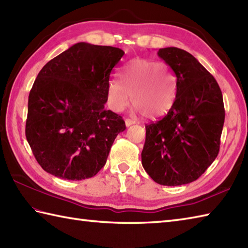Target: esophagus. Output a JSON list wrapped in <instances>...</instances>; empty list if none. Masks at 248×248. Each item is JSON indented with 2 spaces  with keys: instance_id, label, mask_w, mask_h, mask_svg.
<instances>
[{
  "instance_id": "1",
  "label": "esophagus",
  "mask_w": 248,
  "mask_h": 248,
  "mask_svg": "<svg viewBox=\"0 0 248 248\" xmlns=\"http://www.w3.org/2000/svg\"><path fill=\"white\" fill-rule=\"evenodd\" d=\"M135 123H136V121L130 120V119H125V125H126V126H130V125L135 124Z\"/></svg>"
}]
</instances>
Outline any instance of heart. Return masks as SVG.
I'll return each instance as SVG.
<instances>
[{
    "label": "heart",
    "instance_id": "heart-1",
    "mask_svg": "<svg viewBox=\"0 0 248 248\" xmlns=\"http://www.w3.org/2000/svg\"><path fill=\"white\" fill-rule=\"evenodd\" d=\"M121 83L111 80L108 104L112 110L123 111L132 101L135 110L146 118H156L170 109L176 97V77L166 63L133 59L120 72Z\"/></svg>",
    "mask_w": 248,
    "mask_h": 248
}]
</instances>
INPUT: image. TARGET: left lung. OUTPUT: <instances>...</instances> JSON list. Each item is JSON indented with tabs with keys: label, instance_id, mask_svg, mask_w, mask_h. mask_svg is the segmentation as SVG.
Masks as SVG:
<instances>
[{
	"label": "left lung",
	"instance_id": "1",
	"mask_svg": "<svg viewBox=\"0 0 248 248\" xmlns=\"http://www.w3.org/2000/svg\"><path fill=\"white\" fill-rule=\"evenodd\" d=\"M175 72L176 98L165 116L146 125L141 163L163 186L197 180L215 161L225 123L222 93L215 78L188 51L158 49Z\"/></svg>",
	"mask_w": 248,
	"mask_h": 248
}]
</instances>
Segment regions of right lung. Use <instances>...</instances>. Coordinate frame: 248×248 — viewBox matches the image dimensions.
Listing matches in <instances>:
<instances>
[{
  "instance_id": "add662e5",
  "label": "right lung",
  "mask_w": 248,
  "mask_h": 248,
  "mask_svg": "<svg viewBox=\"0 0 248 248\" xmlns=\"http://www.w3.org/2000/svg\"><path fill=\"white\" fill-rule=\"evenodd\" d=\"M124 51L77 43L42 68L28 101L26 137L45 171L68 180L105 166L122 116L105 109L112 69Z\"/></svg>"
}]
</instances>
